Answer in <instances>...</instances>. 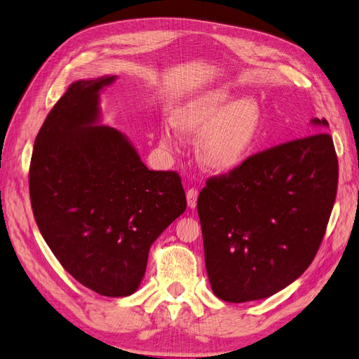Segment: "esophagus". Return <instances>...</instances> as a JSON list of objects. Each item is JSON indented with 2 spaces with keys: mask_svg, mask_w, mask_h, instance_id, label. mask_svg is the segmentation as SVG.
I'll use <instances>...</instances> for the list:
<instances>
[{
  "mask_svg": "<svg viewBox=\"0 0 359 359\" xmlns=\"http://www.w3.org/2000/svg\"><path fill=\"white\" fill-rule=\"evenodd\" d=\"M198 195H199V191H198V189H189L187 190V205L190 207V208H195L196 207V201H198Z\"/></svg>",
  "mask_w": 359,
  "mask_h": 359,
  "instance_id": "34e87169",
  "label": "esophagus"
}]
</instances>
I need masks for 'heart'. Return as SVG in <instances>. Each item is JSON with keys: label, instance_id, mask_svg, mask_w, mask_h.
Wrapping results in <instances>:
<instances>
[{"label": "heart", "instance_id": "1", "mask_svg": "<svg viewBox=\"0 0 359 359\" xmlns=\"http://www.w3.org/2000/svg\"><path fill=\"white\" fill-rule=\"evenodd\" d=\"M175 129L181 135L199 140L196 158L204 169L231 173L242 168L256 151L265 130V112L252 97L238 99L225 88L207 91L175 112ZM161 143L170 146L168 130Z\"/></svg>", "mask_w": 359, "mask_h": 359}]
</instances>
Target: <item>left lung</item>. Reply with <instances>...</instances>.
I'll return each instance as SVG.
<instances>
[{
  "instance_id": "8db88e82",
  "label": "left lung",
  "mask_w": 359,
  "mask_h": 359,
  "mask_svg": "<svg viewBox=\"0 0 359 359\" xmlns=\"http://www.w3.org/2000/svg\"><path fill=\"white\" fill-rule=\"evenodd\" d=\"M312 125L327 128L326 118ZM338 158L327 133L251 155L198 198L205 268L216 297L266 299L312 264L334 208Z\"/></svg>"
}]
</instances>
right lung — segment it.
<instances>
[{"mask_svg":"<svg viewBox=\"0 0 359 359\" xmlns=\"http://www.w3.org/2000/svg\"><path fill=\"white\" fill-rule=\"evenodd\" d=\"M77 81L34 140L29 189L34 221L79 283L107 297L134 294L151 245L186 210L177 172L149 170L120 130L99 125L100 91Z\"/></svg>","mask_w":359,"mask_h":359,"instance_id":"add662e5","label":"right lung"}]
</instances>
